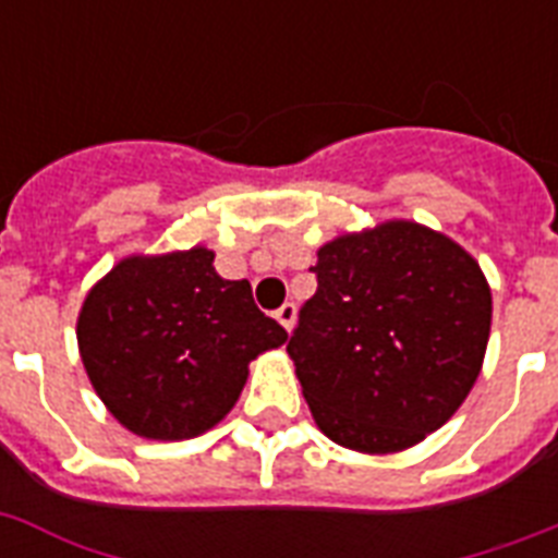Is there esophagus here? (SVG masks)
Listing matches in <instances>:
<instances>
[{
    "label": "esophagus",
    "instance_id": "esophagus-1",
    "mask_svg": "<svg viewBox=\"0 0 558 558\" xmlns=\"http://www.w3.org/2000/svg\"><path fill=\"white\" fill-rule=\"evenodd\" d=\"M295 315H298V310H295V304H283L278 310V313H275V318H278V324L280 327H283V330H292V327H295Z\"/></svg>",
    "mask_w": 558,
    "mask_h": 558
}]
</instances>
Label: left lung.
<instances>
[{"instance_id": "1", "label": "left lung", "mask_w": 558, "mask_h": 558, "mask_svg": "<svg viewBox=\"0 0 558 558\" xmlns=\"http://www.w3.org/2000/svg\"><path fill=\"white\" fill-rule=\"evenodd\" d=\"M318 289L287 344L315 425L362 454L423 442L484 367L493 292L472 254L411 219L318 248Z\"/></svg>"}]
</instances>
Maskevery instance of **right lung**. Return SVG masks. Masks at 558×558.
Here are the masks:
<instances>
[{"instance_id": "1", "label": "right lung", "mask_w": 558, "mask_h": 558, "mask_svg": "<svg viewBox=\"0 0 558 558\" xmlns=\"http://www.w3.org/2000/svg\"><path fill=\"white\" fill-rule=\"evenodd\" d=\"M283 341L287 330L257 310L248 280L219 278L205 245L118 260L77 315L92 388L147 440H191L226 420L248 362Z\"/></svg>"}]
</instances>
